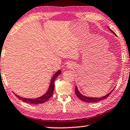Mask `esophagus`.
<instances>
[{"label":"esophagus","instance_id":"esophagus-1","mask_svg":"<svg viewBox=\"0 0 130 130\" xmlns=\"http://www.w3.org/2000/svg\"><path fill=\"white\" fill-rule=\"evenodd\" d=\"M71 66H72V64H70V63H69V64H68V65H67V67H71Z\"/></svg>","mask_w":130,"mask_h":130}]
</instances>
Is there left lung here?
I'll list each match as a JSON object with an SVG mask.
<instances>
[{"label": "left lung", "instance_id": "1", "mask_svg": "<svg viewBox=\"0 0 130 130\" xmlns=\"http://www.w3.org/2000/svg\"><path fill=\"white\" fill-rule=\"evenodd\" d=\"M108 29H110V31L112 32L113 35H115L116 36H117V35L115 34L114 32L111 30L110 28H108ZM113 90L111 91L110 92H109L108 94H107L106 95H104V96H103L98 97V98H94V97H88V96H85V95H82L80 92H79V90L78 89V87H77L76 86L75 87V94L76 95V96H78L79 98L81 100V101L85 102H87V103H96V102H99L100 101H103V100L106 99V98H107L109 95L111 94V93L113 91Z\"/></svg>", "mask_w": 130, "mask_h": 130}]
</instances>
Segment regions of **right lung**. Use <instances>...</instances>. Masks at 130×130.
Returning <instances> with one entry per match:
<instances>
[{"label":"right lung","instance_id":"1","mask_svg":"<svg viewBox=\"0 0 130 130\" xmlns=\"http://www.w3.org/2000/svg\"><path fill=\"white\" fill-rule=\"evenodd\" d=\"M61 73V71L60 70H58V71L55 73V74L52 76V78L51 79V82H50V84L49 86V88L47 92L45 93L44 95L40 97L36 98L31 99V98H23L22 96H20L19 95L15 94V95L17 96L18 99L21 100L23 102H26V103L32 104H42L44 103L46 101H47L52 96V94H53L54 90V82L56 78L58 77L59 75Z\"/></svg>","mask_w":130,"mask_h":130}]
</instances>
